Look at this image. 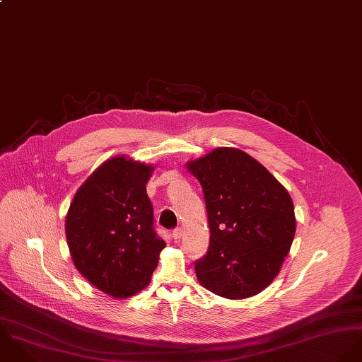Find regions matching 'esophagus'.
<instances>
[{"mask_svg": "<svg viewBox=\"0 0 362 362\" xmlns=\"http://www.w3.org/2000/svg\"><path fill=\"white\" fill-rule=\"evenodd\" d=\"M183 228H176V229H173V232H172V236H173V239H176V240H179L182 236H183Z\"/></svg>", "mask_w": 362, "mask_h": 362, "instance_id": "1", "label": "esophagus"}]
</instances>
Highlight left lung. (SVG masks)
I'll return each mask as SVG.
<instances>
[{"label": "left lung", "instance_id": "1", "mask_svg": "<svg viewBox=\"0 0 362 362\" xmlns=\"http://www.w3.org/2000/svg\"><path fill=\"white\" fill-rule=\"evenodd\" d=\"M200 182L210 225V246L194 263L204 288L243 299L280 273L296 223L286 187L255 158L221 146L187 162Z\"/></svg>", "mask_w": 362, "mask_h": 362}]
</instances>
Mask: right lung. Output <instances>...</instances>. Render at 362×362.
<instances>
[{"instance_id":"obj_1","label":"right lung","mask_w":362,"mask_h":362,"mask_svg":"<svg viewBox=\"0 0 362 362\" xmlns=\"http://www.w3.org/2000/svg\"><path fill=\"white\" fill-rule=\"evenodd\" d=\"M151 165L122 156L103 162L78 189L66 218L76 270L113 298L144 289L166 243L153 229L146 194Z\"/></svg>"}]
</instances>
